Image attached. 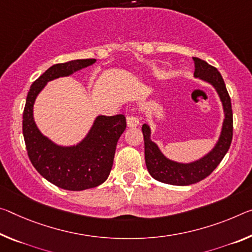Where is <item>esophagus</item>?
Wrapping results in <instances>:
<instances>
[{"label": "esophagus", "instance_id": "esophagus-1", "mask_svg": "<svg viewBox=\"0 0 252 252\" xmlns=\"http://www.w3.org/2000/svg\"><path fill=\"white\" fill-rule=\"evenodd\" d=\"M126 125H127V126H131V127L138 126H139V119L133 114L127 115V117H126Z\"/></svg>", "mask_w": 252, "mask_h": 252}]
</instances>
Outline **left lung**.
<instances>
[{
	"label": "left lung",
	"mask_w": 252,
	"mask_h": 252,
	"mask_svg": "<svg viewBox=\"0 0 252 252\" xmlns=\"http://www.w3.org/2000/svg\"><path fill=\"white\" fill-rule=\"evenodd\" d=\"M193 61L195 63V77L210 83L218 92L222 102L223 111H224V120H223L221 134L213 149L198 160L189 163L177 162L165 157L158 146L151 141L150 126L148 125L142 126L147 169L156 181L170 184V185H191L206 178L221 162L232 141V106H231V98L226 91L224 81L215 67L196 57H193Z\"/></svg>",
	"instance_id": "left-lung-1"
}]
</instances>
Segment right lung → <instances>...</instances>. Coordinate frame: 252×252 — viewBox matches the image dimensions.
I'll return each mask as SVG.
<instances>
[{
	"instance_id": "add662e5",
	"label": "right lung",
	"mask_w": 252,
	"mask_h": 252,
	"mask_svg": "<svg viewBox=\"0 0 252 252\" xmlns=\"http://www.w3.org/2000/svg\"><path fill=\"white\" fill-rule=\"evenodd\" d=\"M95 62L96 59H76L56 63L35 79L28 92L22 121L28 156L42 177L63 189H89L106 181L113 165L118 140L126 127V117L98 115L81 142L63 147L40 132L33 120V104L48 82L69 76Z\"/></svg>"
}]
</instances>
